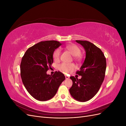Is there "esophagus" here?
<instances>
[{"label":"esophagus","mask_w":126,"mask_h":126,"mask_svg":"<svg viewBox=\"0 0 126 126\" xmlns=\"http://www.w3.org/2000/svg\"><path fill=\"white\" fill-rule=\"evenodd\" d=\"M65 78L66 79H68L69 78V77L68 76H67V75H65Z\"/></svg>","instance_id":"34e87169"}]
</instances>
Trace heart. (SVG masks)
Masks as SVG:
<instances>
[{"label": "heart", "instance_id": "1", "mask_svg": "<svg viewBox=\"0 0 126 126\" xmlns=\"http://www.w3.org/2000/svg\"><path fill=\"white\" fill-rule=\"evenodd\" d=\"M67 50L69 51L71 54L74 56V58L76 60L80 59V55L81 54V49L78 46L76 45H69L66 47ZM61 55V51L59 49H57L55 50L53 54V58L55 61H58L60 59ZM59 68L60 70H62L65 73H68L75 68V65L73 63H63L60 64Z\"/></svg>", "mask_w": 126, "mask_h": 126}]
</instances>
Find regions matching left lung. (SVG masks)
<instances>
[{
    "label": "left lung",
    "mask_w": 126,
    "mask_h": 126,
    "mask_svg": "<svg viewBox=\"0 0 126 126\" xmlns=\"http://www.w3.org/2000/svg\"><path fill=\"white\" fill-rule=\"evenodd\" d=\"M76 41L84 48L86 58L80 70L76 72L81 78L70 77L72 85L69 92L76 100L85 102L96 94L104 81L106 60L101 49L93 43L86 40Z\"/></svg>",
    "instance_id": "obj_1"
}]
</instances>
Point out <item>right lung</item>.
I'll return each mask as SVG.
<instances>
[{
  "mask_svg": "<svg viewBox=\"0 0 126 126\" xmlns=\"http://www.w3.org/2000/svg\"><path fill=\"white\" fill-rule=\"evenodd\" d=\"M62 44L55 40L41 41L30 47L22 57L20 63L22 81L29 94L39 101L50 99L57 92L64 75L56 71L47 74L53 61V54Z\"/></svg>",
  "mask_w": 126,
  "mask_h": 126,
  "instance_id": "1",
  "label": "right lung"
}]
</instances>
